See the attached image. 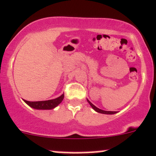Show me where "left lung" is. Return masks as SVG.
Wrapping results in <instances>:
<instances>
[{
	"mask_svg": "<svg viewBox=\"0 0 156 156\" xmlns=\"http://www.w3.org/2000/svg\"><path fill=\"white\" fill-rule=\"evenodd\" d=\"M87 102L89 103V105L91 106V108H93V109H94L95 111H97V113H103V114H109V115L115 114V113H116V111H103V110L99 109V108H98L97 107H96L95 105H93L92 103L90 102V101H89L87 99Z\"/></svg>",
	"mask_w": 156,
	"mask_h": 156,
	"instance_id": "left-lung-1",
	"label": "left lung"
}]
</instances>
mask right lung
<instances>
[{
	"label": "right lung",
	"mask_w": 156,
	"mask_h": 156,
	"mask_svg": "<svg viewBox=\"0 0 156 156\" xmlns=\"http://www.w3.org/2000/svg\"><path fill=\"white\" fill-rule=\"evenodd\" d=\"M64 99V94L59 96V97L56 98L54 99H50V100L46 101H29L24 100L26 104L31 108H34L36 110H51L58 106Z\"/></svg>",
	"instance_id": "1"
}]
</instances>
